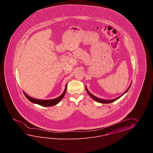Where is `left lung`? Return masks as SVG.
<instances>
[{
	"label": "left lung",
	"mask_w": 153,
	"mask_h": 153,
	"mask_svg": "<svg viewBox=\"0 0 153 153\" xmlns=\"http://www.w3.org/2000/svg\"><path fill=\"white\" fill-rule=\"evenodd\" d=\"M131 84H132V83H131ZM131 85H130V86L128 87L127 90L125 91L123 94H122V95H121L120 96H119V97H118L116 98H115V99H113V100H102V99H100V98H99L95 97L92 94H91V93H90L89 91H88V88H86V90L87 91L88 94H89V95L91 96V97L94 100V101H96V102H99V103H111V102H114V101H115L116 100H117V99H119V98H120L122 96H123V95H124V94H125V93H126V92L128 90H129V88H130V87H131Z\"/></svg>",
	"instance_id": "obj_1"
}]
</instances>
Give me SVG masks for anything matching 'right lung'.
Segmentation results:
<instances>
[{"mask_svg":"<svg viewBox=\"0 0 153 153\" xmlns=\"http://www.w3.org/2000/svg\"><path fill=\"white\" fill-rule=\"evenodd\" d=\"M67 85L66 84L65 91H64L63 93L59 97L56 98L55 99L48 100H37V99H35V98H33L29 97L27 94H26V93H25L24 92H23V94L25 95L26 98H27L29 101H30L31 102H32L33 103L39 104V105H42V107H50V106H53V105H55L56 104L59 103V102L61 101V100L62 98H63V97H64V96H65V92L67 91Z\"/></svg>","mask_w":153,"mask_h":153,"instance_id":"1","label":"right lung"}]
</instances>
